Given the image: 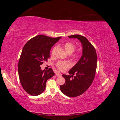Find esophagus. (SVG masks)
<instances>
[{
	"instance_id": "esophagus-1",
	"label": "esophagus",
	"mask_w": 120,
	"mask_h": 120,
	"mask_svg": "<svg viewBox=\"0 0 120 120\" xmlns=\"http://www.w3.org/2000/svg\"><path fill=\"white\" fill-rule=\"evenodd\" d=\"M56 75L57 77H60V76H61V74L59 72H57L56 73Z\"/></svg>"
}]
</instances>
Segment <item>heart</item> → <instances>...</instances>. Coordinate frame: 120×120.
<instances>
[{"label":"heart","mask_w":120,"mask_h":120,"mask_svg":"<svg viewBox=\"0 0 120 120\" xmlns=\"http://www.w3.org/2000/svg\"><path fill=\"white\" fill-rule=\"evenodd\" d=\"M64 48L66 52L68 54H71L73 52L75 49V46L71 42H67L65 43L64 45ZM56 47L54 48V49H56ZM77 54H74L73 57L74 58H77L78 57ZM56 66L57 68L59 69L60 71H65L67 69L70 68L71 67V64L67 61H61L60 60L56 63Z\"/></svg>","instance_id":"b5f03b06"}]
</instances>
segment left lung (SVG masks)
Listing matches in <instances>:
<instances>
[{"label": "left lung", "mask_w": 120, "mask_h": 120, "mask_svg": "<svg viewBox=\"0 0 120 120\" xmlns=\"http://www.w3.org/2000/svg\"><path fill=\"white\" fill-rule=\"evenodd\" d=\"M77 38L82 46V56L78 62L68 71L71 75H63L66 82L60 86L61 92L69 97L81 95L92 85L96 74L97 56L96 49L86 38L79 34L68 37ZM76 75L73 76V75ZM74 78L71 79V77Z\"/></svg>", "instance_id": "left-lung-1"}]
</instances>
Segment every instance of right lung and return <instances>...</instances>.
I'll return each instance as SVG.
<instances>
[{"mask_svg":"<svg viewBox=\"0 0 120 120\" xmlns=\"http://www.w3.org/2000/svg\"><path fill=\"white\" fill-rule=\"evenodd\" d=\"M61 38L39 35L26 43L19 60L18 71L19 80L25 92L38 96L44 91L48 79L54 75L52 68L41 70L43 61H48L52 47Z\"/></svg>","mask_w":120,"mask_h":120,"instance_id":"add662e5","label":"right lung"}]
</instances>
